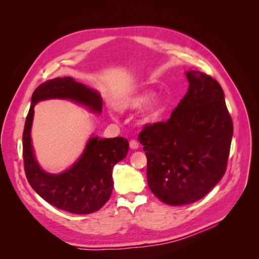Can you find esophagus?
Here are the masks:
<instances>
[{
	"instance_id": "34e87169",
	"label": "esophagus",
	"mask_w": 259,
	"mask_h": 259,
	"mask_svg": "<svg viewBox=\"0 0 259 259\" xmlns=\"http://www.w3.org/2000/svg\"><path fill=\"white\" fill-rule=\"evenodd\" d=\"M130 147H131V149H133V150H135V149H138L139 144H138L137 140H135V139H132L131 142H130Z\"/></svg>"
}]
</instances>
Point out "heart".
I'll use <instances>...</instances> for the list:
<instances>
[{"mask_svg":"<svg viewBox=\"0 0 259 259\" xmlns=\"http://www.w3.org/2000/svg\"><path fill=\"white\" fill-rule=\"evenodd\" d=\"M152 96L153 94L151 92H140V93L134 94V95L124 98L121 103H119V105H117V108L122 111L138 110V109L145 107L149 101L151 100ZM164 109H165V105L161 103V101L155 103L154 105H152L150 108H149L146 115V120L149 122L158 120L160 115L163 113Z\"/></svg>","mask_w":259,"mask_h":259,"instance_id":"1","label":"heart"}]
</instances>
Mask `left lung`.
<instances>
[{"instance_id":"obj_1","label":"left lung","mask_w":259,"mask_h":259,"mask_svg":"<svg viewBox=\"0 0 259 259\" xmlns=\"http://www.w3.org/2000/svg\"><path fill=\"white\" fill-rule=\"evenodd\" d=\"M189 89L166 122L147 124L138 140L147 155V180L168 205L204 197L225 175L233 124L221 84L188 71Z\"/></svg>"}]
</instances>
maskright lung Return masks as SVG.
<instances>
[{"label": "right lung", "instance_id": "right-lung-1", "mask_svg": "<svg viewBox=\"0 0 259 259\" xmlns=\"http://www.w3.org/2000/svg\"><path fill=\"white\" fill-rule=\"evenodd\" d=\"M62 98L75 101L101 112L103 100L99 93L74 81L70 76L56 77L38 85L32 94L22 134L25 173L33 190L53 206L74 214L97 211L110 199L113 188L112 169L128 152V140L123 137H92L81 158L61 174H49L38 165L31 144L35 105L41 100Z\"/></svg>", "mask_w": 259, "mask_h": 259}]
</instances>
